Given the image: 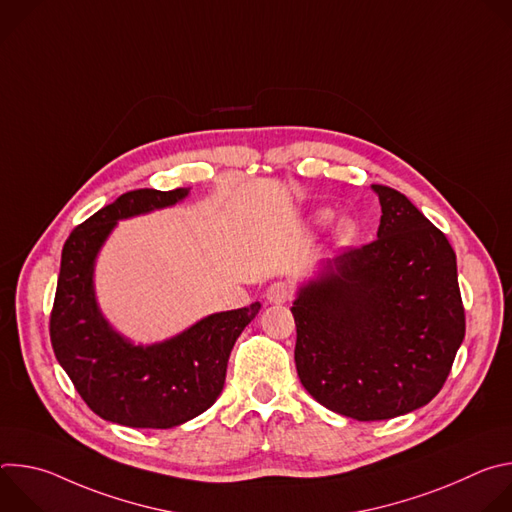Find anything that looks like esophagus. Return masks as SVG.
<instances>
[{"label":"esophagus","instance_id":"1","mask_svg":"<svg viewBox=\"0 0 512 512\" xmlns=\"http://www.w3.org/2000/svg\"><path fill=\"white\" fill-rule=\"evenodd\" d=\"M289 296H291V289H289V285L283 283V281L271 283V285L267 287V291H265V300H267L269 304H285V302L289 300Z\"/></svg>","mask_w":512,"mask_h":512}]
</instances>
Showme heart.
<instances>
[{
	"label": "heart",
	"instance_id": "obj_1",
	"mask_svg": "<svg viewBox=\"0 0 512 512\" xmlns=\"http://www.w3.org/2000/svg\"><path fill=\"white\" fill-rule=\"evenodd\" d=\"M334 218V210L328 208V206H320V208H314L310 214H308V223L312 229L320 231L324 229L330 221ZM358 235V223L356 218L350 216V214H342L336 218V223L332 227V241L334 245L338 247H348Z\"/></svg>",
	"mask_w": 512,
	"mask_h": 512
}]
</instances>
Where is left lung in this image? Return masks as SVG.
<instances>
[{"label": "left lung", "instance_id": "8db88e82", "mask_svg": "<svg viewBox=\"0 0 512 512\" xmlns=\"http://www.w3.org/2000/svg\"><path fill=\"white\" fill-rule=\"evenodd\" d=\"M377 239L322 261L298 283L296 369L326 409L379 421L427 405L444 387L466 320L456 253L389 186Z\"/></svg>", "mask_w": 512, "mask_h": 512}]
</instances>
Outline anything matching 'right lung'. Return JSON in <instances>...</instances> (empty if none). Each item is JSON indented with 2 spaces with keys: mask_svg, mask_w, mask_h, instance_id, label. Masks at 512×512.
I'll use <instances>...</instances> for the list:
<instances>
[{
  "mask_svg": "<svg viewBox=\"0 0 512 512\" xmlns=\"http://www.w3.org/2000/svg\"><path fill=\"white\" fill-rule=\"evenodd\" d=\"M190 188L133 190L97 210L62 247L50 340L60 367L103 419L170 429L204 413L223 393L227 362L261 304L216 312L160 342L135 344L103 314L97 257L119 221L176 206Z\"/></svg>",
  "mask_w": 512,
  "mask_h": 512,
  "instance_id": "right-lung-1",
  "label": "right lung"
}]
</instances>
